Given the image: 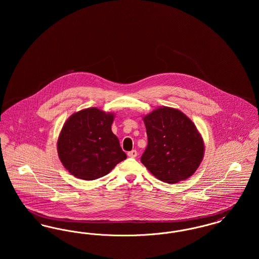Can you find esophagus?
<instances>
[{"mask_svg":"<svg viewBox=\"0 0 259 259\" xmlns=\"http://www.w3.org/2000/svg\"><path fill=\"white\" fill-rule=\"evenodd\" d=\"M127 154H128V156H129V157L135 158L136 156L138 155V152H137V150H131V151H129Z\"/></svg>","mask_w":259,"mask_h":259,"instance_id":"1","label":"esophagus"}]
</instances>
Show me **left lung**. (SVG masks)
Here are the masks:
<instances>
[{
  "instance_id": "obj_1",
  "label": "left lung",
  "mask_w": 259,
  "mask_h": 259,
  "mask_svg": "<svg viewBox=\"0 0 259 259\" xmlns=\"http://www.w3.org/2000/svg\"><path fill=\"white\" fill-rule=\"evenodd\" d=\"M143 120L148 143L141 161L149 172L167 184L185 181L196 172L205 145L189 117L178 109L159 107Z\"/></svg>"
}]
</instances>
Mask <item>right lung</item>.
<instances>
[{
    "instance_id": "1",
    "label": "right lung",
    "mask_w": 259,
    "mask_h": 259,
    "mask_svg": "<svg viewBox=\"0 0 259 259\" xmlns=\"http://www.w3.org/2000/svg\"><path fill=\"white\" fill-rule=\"evenodd\" d=\"M113 112L88 108L73 113L63 125L57 152L65 169L77 179L93 181L126 159L111 131Z\"/></svg>"
}]
</instances>
